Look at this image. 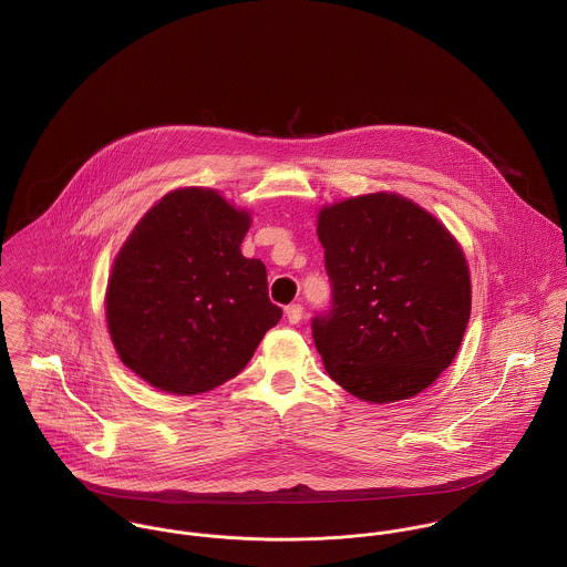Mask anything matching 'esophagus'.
<instances>
[{"label":"esophagus","instance_id":"1","mask_svg":"<svg viewBox=\"0 0 567 567\" xmlns=\"http://www.w3.org/2000/svg\"><path fill=\"white\" fill-rule=\"evenodd\" d=\"M286 317H288V321L292 324L301 323V319H303V306H301V303L288 306V308H286Z\"/></svg>","mask_w":567,"mask_h":567}]
</instances>
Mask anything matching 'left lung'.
<instances>
[{"instance_id": "1", "label": "left lung", "mask_w": 567, "mask_h": 567, "mask_svg": "<svg viewBox=\"0 0 567 567\" xmlns=\"http://www.w3.org/2000/svg\"><path fill=\"white\" fill-rule=\"evenodd\" d=\"M331 306L312 319L329 378L389 404L427 389L454 360L472 315L463 248L400 194L347 198L319 214Z\"/></svg>"}]
</instances>
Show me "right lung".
<instances>
[{
  "mask_svg": "<svg viewBox=\"0 0 567 567\" xmlns=\"http://www.w3.org/2000/svg\"><path fill=\"white\" fill-rule=\"evenodd\" d=\"M250 216L216 189L165 194L120 248L106 324L120 360L151 386L198 395L236 378L281 308L266 266L240 250Z\"/></svg>",
  "mask_w": 567,
  "mask_h": 567,
  "instance_id": "obj_1",
  "label": "right lung"
}]
</instances>
